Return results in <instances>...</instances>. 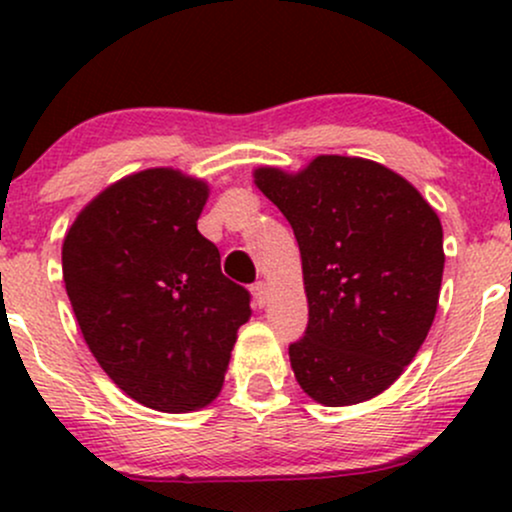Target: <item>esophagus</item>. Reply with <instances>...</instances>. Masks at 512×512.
Returning a JSON list of instances; mask_svg holds the SVG:
<instances>
[{
  "mask_svg": "<svg viewBox=\"0 0 512 512\" xmlns=\"http://www.w3.org/2000/svg\"><path fill=\"white\" fill-rule=\"evenodd\" d=\"M252 296H255V303L262 308L269 298V286L264 284V281H255V284H252Z\"/></svg>",
  "mask_w": 512,
  "mask_h": 512,
  "instance_id": "1",
  "label": "esophagus"
}]
</instances>
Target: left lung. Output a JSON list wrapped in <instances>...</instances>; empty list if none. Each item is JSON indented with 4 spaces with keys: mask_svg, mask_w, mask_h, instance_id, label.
I'll return each mask as SVG.
<instances>
[{
    "mask_svg": "<svg viewBox=\"0 0 512 512\" xmlns=\"http://www.w3.org/2000/svg\"><path fill=\"white\" fill-rule=\"evenodd\" d=\"M255 182L301 250L308 327L289 344L298 385L327 407L380 395L436 317L438 214L407 180L363 158L317 156L296 175L260 168Z\"/></svg>",
    "mask_w": 512,
    "mask_h": 512,
    "instance_id": "left-lung-1",
    "label": "left lung"
}]
</instances>
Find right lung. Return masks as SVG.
Instances as JSON below:
<instances>
[{
    "label": "right lung",
    "instance_id": "obj_1",
    "mask_svg": "<svg viewBox=\"0 0 512 512\" xmlns=\"http://www.w3.org/2000/svg\"><path fill=\"white\" fill-rule=\"evenodd\" d=\"M207 185L151 168L115 182L76 216L62 274L88 349L144 407L192 411L223 385L250 291L221 272L197 231Z\"/></svg>",
    "mask_w": 512,
    "mask_h": 512
}]
</instances>
